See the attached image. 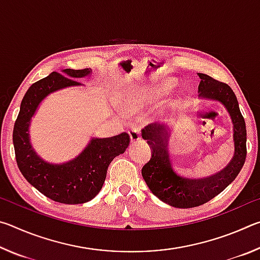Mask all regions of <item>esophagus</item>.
I'll return each instance as SVG.
<instances>
[{
  "mask_svg": "<svg viewBox=\"0 0 260 260\" xmlns=\"http://www.w3.org/2000/svg\"><path fill=\"white\" fill-rule=\"evenodd\" d=\"M128 134L131 136V142L132 143H135L138 142V141H141V128L140 127H136V126H132L129 131H128Z\"/></svg>",
  "mask_w": 260,
  "mask_h": 260,
  "instance_id": "1",
  "label": "esophagus"
}]
</instances>
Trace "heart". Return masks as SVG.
Masks as SVG:
<instances>
[{"instance_id": "obj_1", "label": "heart", "mask_w": 260, "mask_h": 260, "mask_svg": "<svg viewBox=\"0 0 260 260\" xmlns=\"http://www.w3.org/2000/svg\"><path fill=\"white\" fill-rule=\"evenodd\" d=\"M167 87V86H166ZM166 87H164V88H166ZM160 90H158V89H156V90H152V91H148L147 94H150V95H153V94H157V93H159ZM136 101H140V99H136Z\"/></svg>"}]
</instances>
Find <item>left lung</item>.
I'll return each mask as SVG.
<instances>
[{"label":"left lung","mask_w":260,"mask_h":260,"mask_svg":"<svg viewBox=\"0 0 260 260\" xmlns=\"http://www.w3.org/2000/svg\"><path fill=\"white\" fill-rule=\"evenodd\" d=\"M201 98L218 100L227 108L234 124L235 153L221 172L210 178L195 180L180 175L171 160L166 143L170 132L160 125H148L142 129L152 150L150 160L142 167V177L153 195L174 208L189 209L214 199L239 175L246 158V128L239 102L232 88L204 73H199Z\"/></svg>","instance_id":"1"}]
</instances>
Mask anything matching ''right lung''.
<instances>
[{"label": "right lung", "instance_id": "add662e5", "mask_svg": "<svg viewBox=\"0 0 260 260\" xmlns=\"http://www.w3.org/2000/svg\"><path fill=\"white\" fill-rule=\"evenodd\" d=\"M90 71V69H67L63 71L65 76L52 72L34 82L21 101L12 133L16 161L24 178L48 199L64 204H82L93 200L102 189L110 162L116 156L124 153L131 142L127 133L93 139L81 155L61 165L43 161L33 151L27 132L39 103L57 89L80 85L76 79L87 76Z\"/></svg>", "mask_w": 260, "mask_h": 260}]
</instances>
